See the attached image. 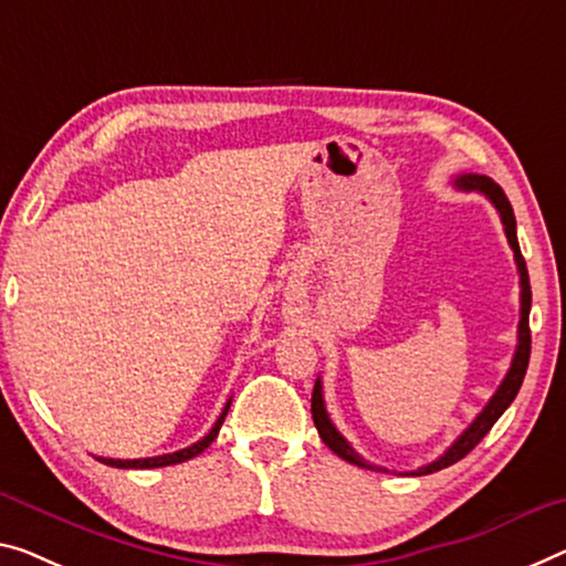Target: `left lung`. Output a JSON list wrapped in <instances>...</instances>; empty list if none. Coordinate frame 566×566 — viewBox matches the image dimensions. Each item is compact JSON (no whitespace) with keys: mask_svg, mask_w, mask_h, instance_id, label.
<instances>
[{"mask_svg":"<svg viewBox=\"0 0 566 566\" xmlns=\"http://www.w3.org/2000/svg\"><path fill=\"white\" fill-rule=\"evenodd\" d=\"M455 187L463 189V192H478L485 199H491V205L499 210L501 222H503V232H506L509 245L514 250V260L518 268V283H521V321H518V344H516V354L514 361H511V369L503 377L501 387L495 389V395L489 399V405L483 407V412L475 417V420L468 424V430L460 434V438L450 446L446 453H442L438 460L432 463L417 468L412 475H428L434 471H442V468L458 463L460 458H465L471 450L481 442L489 430L495 424V420L509 410V405L514 402V397L518 395L521 381H524V374L528 367V356H532V332H528V311H532V285H528V271H526V260L521 255L518 248V238H516V217L514 210H511L509 197L503 195V189L495 185L491 177H483V174H460L455 177ZM311 415H313V424L321 434V440L326 442L328 448L334 450L338 458H344L346 463H354L359 468H369V471H385V468H377L364 460L356 450L346 442L342 432L334 428V422L328 420L326 405H324V387H321V379H316V387H313V397H311Z\"/></svg>","mask_w":566,"mask_h":566,"instance_id":"1","label":"left lung"}]
</instances>
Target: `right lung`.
<instances>
[{
  "label": "right lung",
  "instance_id": "right-lung-1",
  "mask_svg": "<svg viewBox=\"0 0 566 566\" xmlns=\"http://www.w3.org/2000/svg\"><path fill=\"white\" fill-rule=\"evenodd\" d=\"M230 402L232 399H228V405H224L222 415L217 417V422L212 424V430L205 434L202 440H197L195 446H189L185 450H177V453H167V455H156V458H136V460H116V458H98L101 463H106L111 468H136V471H144V468H164V465H177V463H185V460H192L197 458L202 450H207L212 446V440L217 438V432H220L222 422H224V415H228L230 410Z\"/></svg>",
  "mask_w": 566,
  "mask_h": 566
}]
</instances>
